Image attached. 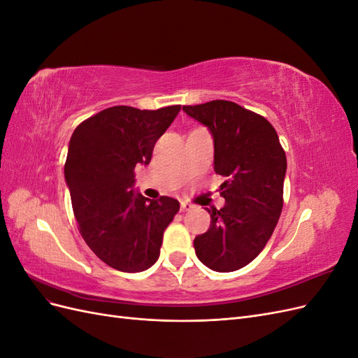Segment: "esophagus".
Instances as JSON below:
<instances>
[{"instance_id":"34e87169","label":"esophagus","mask_w":358,"mask_h":358,"mask_svg":"<svg viewBox=\"0 0 358 358\" xmlns=\"http://www.w3.org/2000/svg\"><path fill=\"white\" fill-rule=\"evenodd\" d=\"M192 209H194V206L189 204V203H182V204H180V210H182V212H189V210H192Z\"/></svg>"}]
</instances>
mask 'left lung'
Returning <instances> with one entry per match:
<instances>
[{
    "instance_id": "obj_1",
    "label": "left lung",
    "mask_w": 358,
    "mask_h": 358,
    "mask_svg": "<svg viewBox=\"0 0 358 358\" xmlns=\"http://www.w3.org/2000/svg\"><path fill=\"white\" fill-rule=\"evenodd\" d=\"M213 136L216 175L225 178L222 209L194 239L200 262L215 272H234L263 251L284 206L285 150L267 119L227 100L183 106Z\"/></svg>"
}]
</instances>
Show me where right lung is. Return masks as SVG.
<instances>
[{"label":"right lung","instance_id":"obj_1","mask_svg":"<svg viewBox=\"0 0 358 358\" xmlns=\"http://www.w3.org/2000/svg\"><path fill=\"white\" fill-rule=\"evenodd\" d=\"M179 110V104L158 110L113 106L85 119L71 136L64 175L74 218L92 252L119 272L152 266L179 212L175 199L149 200L133 191L136 166L149 164Z\"/></svg>","mask_w":358,"mask_h":358}]
</instances>
